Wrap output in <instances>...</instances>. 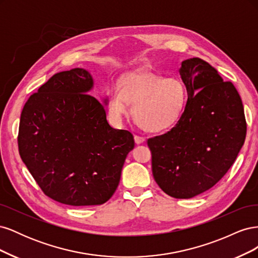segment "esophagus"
Instances as JSON below:
<instances>
[{
  "label": "esophagus",
  "instance_id": "34e87169",
  "mask_svg": "<svg viewBox=\"0 0 258 258\" xmlns=\"http://www.w3.org/2000/svg\"><path fill=\"white\" fill-rule=\"evenodd\" d=\"M135 142H136V144H142L145 142V138L140 137V136H135Z\"/></svg>",
  "mask_w": 258,
  "mask_h": 258
}]
</instances>
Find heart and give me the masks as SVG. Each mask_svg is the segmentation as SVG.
Instances as JSON below:
<instances>
[{"label": "heart", "instance_id": "b5f03b06", "mask_svg": "<svg viewBox=\"0 0 258 258\" xmlns=\"http://www.w3.org/2000/svg\"><path fill=\"white\" fill-rule=\"evenodd\" d=\"M148 132L169 130L179 121L187 103V89L177 77H165L148 71L124 75L118 86L107 92L106 111L118 126L130 111Z\"/></svg>", "mask_w": 258, "mask_h": 258}]
</instances>
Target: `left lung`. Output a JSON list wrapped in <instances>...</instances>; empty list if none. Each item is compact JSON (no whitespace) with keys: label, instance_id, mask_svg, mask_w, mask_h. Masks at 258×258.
I'll list each match as a JSON object with an SVG mask.
<instances>
[{"label":"left lung","instance_id":"1","mask_svg":"<svg viewBox=\"0 0 258 258\" xmlns=\"http://www.w3.org/2000/svg\"><path fill=\"white\" fill-rule=\"evenodd\" d=\"M178 73L187 89L184 114L147 144L156 183L171 197L189 199L213 187L232 166L246 122L236 87L207 61L185 60Z\"/></svg>","mask_w":258,"mask_h":258}]
</instances>
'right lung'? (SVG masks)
<instances>
[{
  "instance_id": "1",
  "label": "right lung",
  "mask_w": 258,
  "mask_h": 258,
  "mask_svg": "<svg viewBox=\"0 0 258 258\" xmlns=\"http://www.w3.org/2000/svg\"><path fill=\"white\" fill-rule=\"evenodd\" d=\"M93 86L82 68L54 74L29 98L20 116L22 161L46 196L68 206L110 199L135 147L129 131L107 122L105 107L89 95Z\"/></svg>"
}]
</instances>
